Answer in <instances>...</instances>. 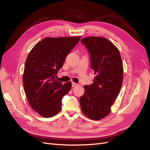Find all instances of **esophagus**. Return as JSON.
Returning a JSON list of instances; mask_svg holds the SVG:
<instances>
[{"label": "esophagus", "instance_id": "esophagus-1", "mask_svg": "<svg viewBox=\"0 0 150 150\" xmlns=\"http://www.w3.org/2000/svg\"><path fill=\"white\" fill-rule=\"evenodd\" d=\"M76 86H78V84L75 83L74 82H72V87H76Z\"/></svg>", "mask_w": 150, "mask_h": 150}]
</instances>
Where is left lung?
I'll use <instances>...</instances> for the list:
<instances>
[{"label":"left lung","mask_w":150,"mask_h":150,"mask_svg":"<svg viewBox=\"0 0 150 150\" xmlns=\"http://www.w3.org/2000/svg\"><path fill=\"white\" fill-rule=\"evenodd\" d=\"M81 42L88 49L91 67L96 77L93 83L85 85L79 98L81 110L89 118L99 120L111 112L121 89L123 66L120 52L110 40L101 37H88Z\"/></svg>","instance_id":"obj_1"}]
</instances>
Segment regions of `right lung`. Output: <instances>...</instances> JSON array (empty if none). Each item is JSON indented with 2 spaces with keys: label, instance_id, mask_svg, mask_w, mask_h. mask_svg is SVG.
<instances>
[{
  "label": "right lung",
  "instance_id": "right-lung-1",
  "mask_svg": "<svg viewBox=\"0 0 150 150\" xmlns=\"http://www.w3.org/2000/svg\"><path fill=\"white\" fill-rule=\"evenodd\" d=\"M80 38H45L27 57L22 77L24 91L30 106L40 116L51 117L61 111L62 99L71 83L62 84L55 78Z\"/></svg>",
  "mask_w": 150,
  "mask_h": 150
}]
</instances>
